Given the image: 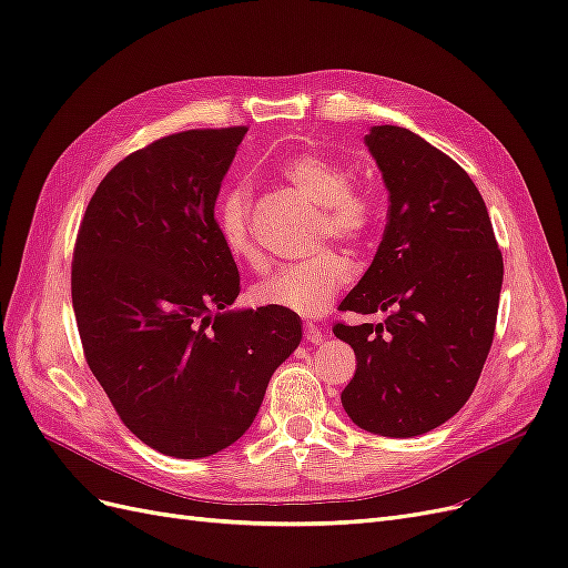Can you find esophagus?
<instances>
[{
  "label": "esophagus",
  "instance_id": "obj_1",
  "mask_svg": "<svg viewBox=\"0 0 568 568\" xmlns=\"http://www.w3.org/2000/svg\"><path fill=\"white\" fill-rule=\"evenodd\" d=\"M303 334H305V338L311 341V343H322L324 341V329H320V326L313 324V322H305L303 324Z\"/></svg>",
  "mask_w": 568,
  "mask_h": 568
}]
</instances>
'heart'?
<instances>
[{"label": "heart", "instance_id": "b5f03b06", "mask_svg": "<svg viewBox=\"0 0 568 568\" xmlns=\"http://www.w3.org/2000/svg\"><path fill=\"white\" fill-rule=\"evenodd\" d=\"M284 178L320 205L317 230L343 242H359L372 225V199L348 182V170L320 153H301L284 165ZM215 227L222 246L236 261L255 265L257 246L251 232V184L236 182L215 203ZM353 267L343 253L324 248L305 261L272 270L251 288V301L296 315L315 317L332 305Z\"/></svg>", "mask_w": 568, "mask_h": 568}]
</instances>
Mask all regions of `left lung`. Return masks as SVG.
Listing matches in <instances>:
<instances>
[{
	"label": "left lung",
	"mask_w": 568,
	"mask_h": 568,
	"mask_svg": "<svg viewBox=\"0 0 568 568\" xmlns=\"http://www.w3.org/2000/svg\"><path fill=\"white\" fill-rule=\"evenodd\" d=\"M365 144L388 192V222L369 270L338 305L382 324H336L357 369L343 388L369 434L422 436L469 400L490 351L503 253L476 184L443 151L398 125Z\"/></svg>",
	"instance_id": "8db88e82"
}]
</instances>
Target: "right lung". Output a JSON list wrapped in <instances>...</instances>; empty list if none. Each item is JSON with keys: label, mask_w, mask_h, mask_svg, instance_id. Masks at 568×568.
Wrapping results in <instances>:
<instances>
[{"label": "right lung", "mask_w": 568, "mask_h": 568, "mask_svg": "<svg viewBox=\"0 0 568 568\" xmlns=\"http://www.w3.org/2000/svg\"><path fill=\"white\" fill-rule=\"evenodd\" d=\"M244 134L186 130L130 153L97 186L75 242L88 365L130 432L178 459L242 438L303 338L296 313L230 311L242 288L215 201Z\"/></svg>", "instance_id": "right-lung-1"}]
</instances>
